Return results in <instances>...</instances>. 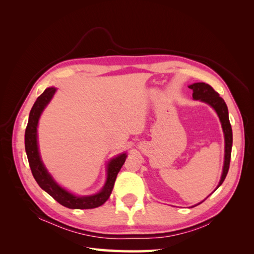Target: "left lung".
I'll return each instance as SVG.
<instances>
[{"mask_svg":"<svg viewBox=\"0 0 254 254\" xmlns=\"http://www.w3.org/2000/svg\"><path fill=\"white\" fill-rule=\"evenodd\" d=\"M190 89L193 90V98L194 99H199L203 103L209 104L212 108L216 111L218 118L221 123V127L222 130H224V134H225V163H224V168H222V175L220 181L218 183L217 188L215 189L216 190L226 179V176L229 171V166H230V159H231V150H232V142H233V135H232V128L231 124H230L229 121V112H228V107L225 103L224 99H222L219 94L215 91L210 84L204 83V82H196L189 86ZM201 202H199L198 204H200ZM195 204L194 206L198 205Z\"/></svg>","mask_w":254,"mask_h":254,"instance_id":"obj_1","label":"left lung"}]
</instances>
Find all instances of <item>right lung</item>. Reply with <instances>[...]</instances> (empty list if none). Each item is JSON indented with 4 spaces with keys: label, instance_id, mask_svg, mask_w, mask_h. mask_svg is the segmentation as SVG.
<instances>
[{
    "label": "right lung",
    "instance_id": "right-lung-1",
    "mask_svg": "<svg viewBox=\"0 0 254 254\" xmlns=\"http://www.w3.org/2000/svg\"><path fill=\"white\" fill-rule=\"evenodd\" d=\"M55 92L56 88L45 89L43 93L37 98L29 113L28 123L25 130V151L30 170H32L34 178L39 184V187L60 204L68 207V209H94V207L101 206L108 200L114 187L115 179H117V176L125 162L127 155L122 153V155L110 160L108 166H107V181L102 190L95 195L76 196L64 188H61L53 179V177L49 174L47 168L42 163L37 141L38 122H39L42 111L51 102Z\"/></svg>",
    "mask_w": 254,
    "mask_h": 254
}]
</instances>
